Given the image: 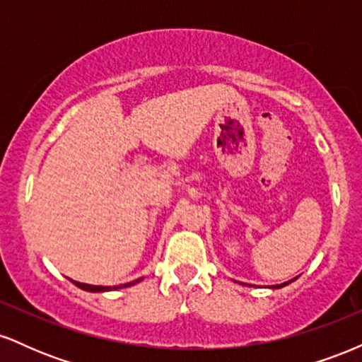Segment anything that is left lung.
I'll return each instance as SVG.
<instances>
[{
	"mask_svg": "<svg viewBox=\"0 0 362 362\" xmlns=\"http://www.w3.org/2000/svg\"><path fill=\"white\" fill-rule=\"evenodd\" d=\"M284 284H288V282H284ZM284 284H277V286H276V288H281V286H284Z\"/></svg>",
	"mask_w": 362,
	"mask_h": 362,
	"instance_id": "8db88e82",
	"label": "left lung"
}]
</instances>
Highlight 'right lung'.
Instances as JSON below:
<instances>
[{"mask_svg": "<svg viewBox=\"0 0 362 362\" xmlns=\"http://www.w3.org/2000/svg\"><path fill=\"white\" fill-rule=\"evenodd\" d=\"M138 281H141V279H138ZM138 281H132V282H127V284H120V286H115V288H126V286H131V284H134V282H138ZM74 284L78 286V288H81V289H85V291H91V293H98V291H107V289H110V288H105V286H91V284H83V282H76V281H73Z\"/></svg>", "mask_w": 362, "mask_h": 362, "instance_id": "obj_1", "label": "right lung"}]
</instances>
